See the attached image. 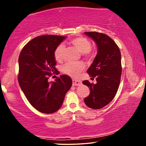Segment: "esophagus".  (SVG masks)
I'll use <instances>...</instances> for the list:
<instances>
[{
  "mask_svg": "<svg viewBox=\"0 0 146 146\" xmlns=\"http://www.w3.org/2000/svg\"><path fill=\"white\" fill-rule=\"evenodd\" d=\"M72 84H73V86H80V85H82V82L80 80H78L73 79L72 80Z\"/></svg>",
  "mask_w": 146,
  "mask_h": 146,
  "instance_id": "esophagus-1",
  "label": "esophagus"
}]
</instances>
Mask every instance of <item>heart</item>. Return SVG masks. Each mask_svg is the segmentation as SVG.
<instances>
[{
    "mask_svg": "<svg viewBox=\"0 0 146 146\" xmlns=\"http://www.w3.org/2000/svg\"><path fill=\"white\" fill-rule=\"evenodd\" d=\"M70 44L73 45L80 52L86 55H92L91 52V42L85 37H77L70 40ZM65 48L63 44H60L55 49L54 56L56 61L61 62L64 58ZM84 64L79 62H67L62 67V70L66 74L72 76H77L84 69Z\"/></svg>",
    "mask_w": 146,
    "mask_h": 146,
    "instance_id": "obj_1",
    "label": "heart"
}]
</instances>
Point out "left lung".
Returning <instances> with one entry per match:
<instances>
[{
	"label": "left lung",
	"mask_w": 146,
	"mask_h": 146,
	"mask_svg": "<svg viewBox=\"0 0 146 146\" xmlns=\"http://www.w3.org/2000/svg\"><path fill=\"white\" fill-rule=\"evenodd\" d=\"M96 44L98 53L87 72L96 78V84L88 80L82 82L90 92L84 98V103L92 109H100L113 99L118 90L121 74V53L117 45L108 36L97 32H86Z\"/></svg>",
	"instance_id": "obj_1"
}]
</instances>
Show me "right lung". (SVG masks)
<instances>
[{"label":"right lung","instance_id":"obj_1","mask_svg":"<svg viewBox=\"0 0 146 146\" xmlns=\"http://www.w3.org/2000/svg\"><path fill=\"white\" fill-rule=\"evenodd\" d=\"M65 38L57 35L36 37L24 46L19 55V85L30 104L42 113L58 110L72 84L71 78L67 75L48 82L53 74L60 73L55 68L54 53Z\"/></svg>","mask_w":146,"mask_h":146}]
</instances>
